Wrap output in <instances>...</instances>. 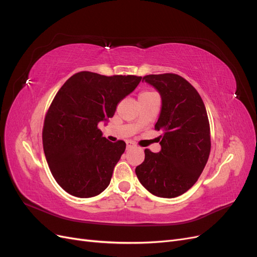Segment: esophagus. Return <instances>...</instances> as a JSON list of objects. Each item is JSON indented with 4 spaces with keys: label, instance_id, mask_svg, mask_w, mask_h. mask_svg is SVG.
Masks as SVG:
<instances>
[{
    "label": "esophagus",
    "instance_id": "1",
    "mask_svg": "<svg viewBox=\"0 0 257 257\" xmlns=\"http://www.w3.org/2000/svg\"><path fill=\"white\" fill-rule=\"evenodd\" d=\"M135 147V144L133 142H126V149H131V148H134Z\"/></svg>",
    "mask_w": 257,
    "mask_h": 257
}]
</instances>
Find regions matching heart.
Returning <instances> with one entry per match:
<instances>
[{
	"instance_id": "heart-1",
	"label": "heart",
	"mask_w": 257,
	"mask_h": 257,
	"mask_svg": "<svg viewBox=\"0 0 257 257\" xmlns=\"http://www.w3.org/2000/svg\"><path fill=\"white\" fill-rule=\"evenodd\" d=\"M154 92H150V91H144V92H142L141 94H139V97L141 96H147V95H150V94H153Z\"/></svg>"
}]
</instances>
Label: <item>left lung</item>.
<instances>
[{
    "instance_id": "obj_1",
    "label": "left lung",
    "mask_w": 257,
    "mask_h": 257,
    "mask_svg": "<svg viewBox=\"0 0 257 257\" xmlns=\"http://www.w3.org/2000/svg\"><path fill=\"white\" fill-rule=\"evenodd\" d=\"M160 93L162 108L155 130L161 131V151L145 150L135 173L139 182L159 197L182 195L195 184L211 149L205 104L193 85L176 74L147 75L143 81Z\"/></svg>"
}]
</instances>
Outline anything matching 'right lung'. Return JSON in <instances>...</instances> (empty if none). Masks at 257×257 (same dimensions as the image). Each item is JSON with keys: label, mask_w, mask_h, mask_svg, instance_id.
I'll return each instance as SVG.
<instances>
[{"label": "right lung", "mask_w": 257, "mask_h": 257, "mask_svg": "<svg viewBox=\"0 0 257 257\" xmlns=\"http://www.w3.org/2000/svg\"><path fill=\"white\" fill-rule=\"evenodd\" d=\"M141 80L133 75L80 72L54 96L44 122L43 146L53 178L68 194L89 198L109 185L126 145L107 141L97 124L112 118Z\"/></svg>", "instance_id": "add662e5"}]
</instances>
